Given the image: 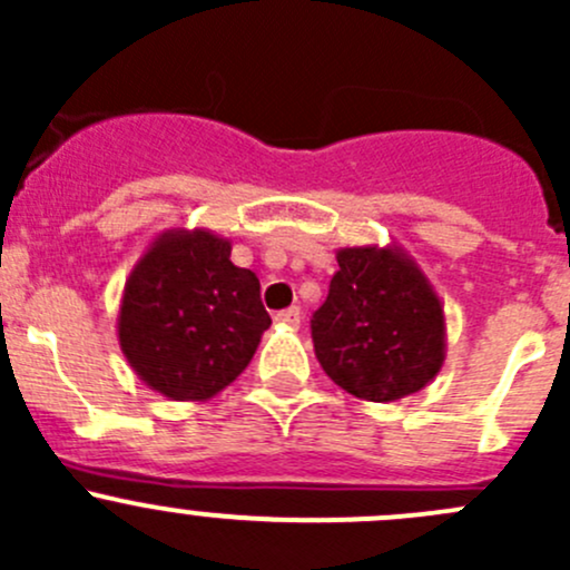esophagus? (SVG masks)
I'll return each mask as SVG.
<instances>
[{"mask_svg": "<svg viewBox=\"0 0 570 570\" xmlns=\"http://www.w3.org/2000/svg\"><path fill=\"white\" fill-rule=\"evenodd\" d=\"M275 322H278V325H284V327H289V331H295V327L301 325V308H297V306L284 308V312L275 314Z\"/></svg>", "mask_w": 570, "mask_h": 570, "instance_id": "esophagus-1", "label": "esophagus"}]
</instances>
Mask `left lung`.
Listing matches in <instances>:
<instances>
[{
    "label": "left lung",
    "mask_w": 570,
    "mask_h": 570,
    "mask_svg": "<svg viewBox=\"0 0 570 570\" xmlns=\"http://www.w3.org/2000/svg\"><path fill=\"white\" fill-rule=\"evenodd\" d=\"M336 262L325 303L312 320L325 375L370 402L422 392L446 358L439 292L396 243L338 248Z\"/></svg>",
    "instance_id": "8db88e82"
}]
</instances>
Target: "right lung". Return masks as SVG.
<instances>
[{
	"instance_id": "right-lung-1",
	"label": "right lung",
	"mask_w": 570,
	"mask_h": 570,
	"mask_svg": "<svg viewBox=\"0 0 570 570\" xmlns=\"http://www.w3.org/2000/svg\"><path fill=\"white\" fill-rule=\"evenodd\" d=\"M269 327L258 278L209 228H168L126 278L118 344L148 389L204 402L237 381Z\"/></svg>"
}]
</instances>
